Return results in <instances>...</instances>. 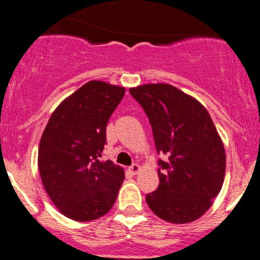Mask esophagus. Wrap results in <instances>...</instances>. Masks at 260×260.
<instances>
[{"instance_id": "34e87169", "label": "esophagus", "mask_w": 260, "mask_h": 260, "mask_svg": "<svg viewBox=\"0 0 260 260\" xmlns=\"http://www.w3.org/2000/svg\"><path fill=\"white\" fill-rule=\"evenodd\" d=\"M129 171H131V174H132V175H137L138 172L141 171V167H140V165H137V164H133L132 166L129 167Z\"/></svg>"}]
</instances>
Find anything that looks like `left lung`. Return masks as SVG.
I'll return each instance as SVG.
<instances>
[{"instance_id":"left-lung-1","label":"left lung","mask_w":260,"mask_h":260,"mask_svg":"<svg viewBox=\"0 0 260 260\" xmlns=\"http://www.w3.org/2000/svg\"><path fill=\"white\" fill-rule=\"evenodd\" d=\"M152 127L159 159V185L147 193L152 211L172 224L203 216L219 195L225 177L224 143L205 107L176 86L143 84L129 89Z\"/></svg>"}]
</instances>
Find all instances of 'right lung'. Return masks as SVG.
Returning a JSON list of instances; mask_svg holds the SVG:
<instances>
[{
  "label": "right lung",
  "mask_w": 260,
  "mask_h": 260,
  "mask_svg": "<svg viewBox=\"0 0 260 260\" xmlns=\"http://www.w3.org/2000/svg\"><path fill=\"white\" fill-rule=\"evenodd\" d=\"M125 88L90 80L52 112L39 145L41 181L57 210L75 221H91L112 209L124 170L99 161L109 118Z\"/></svg>",
  "instance_id": "right-lung-1"
}]
</instances>
